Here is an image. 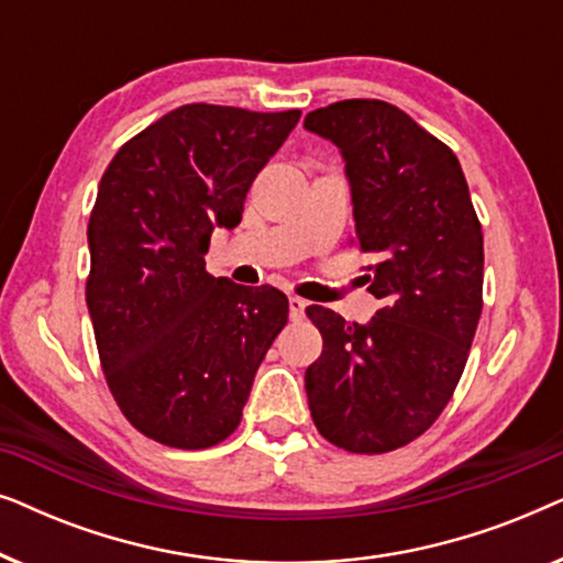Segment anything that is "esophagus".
I'll return each mask as SVG.
<instances>
[{
	"label": "esophagus",
	"instance_id": "esophagus-1",
	"mask_svg": "<svg viewBox=\"0 0 563 563\" xmlns=\"http://www.w3.org/2000/svg\"><path fill=\"white\" fill-rule=\"evenodd\" d=\"M305 307H307V302H305L302 297L291 295L289 297V318L291 320H302L305 318Z\"/></svg>",
	"mask_w": 563,
	"mask_h": 563
}]
</instances>
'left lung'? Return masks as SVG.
I'll return each instance as SVG.
<instances>
[{
	"label": "left lung",
	"instance_id": "obj_1",
	"mask_svg": "<svg viewBox=\"0 0 563 563\" xmlns=\"http://www.w3.org/2000/svg\"><path fill=\"white\" fill-rule=\"evenodd\" d=\"M341 148L364 276L382 310L366 325L307 307L322 335L305 372L320 435L351 453L402 449L438 420L464 374L482 314L484 238L449 145L382 99L305 118Z\"/></svg>",
	"mask_w": 563,
	"mask_h": 563
}]
</instances>
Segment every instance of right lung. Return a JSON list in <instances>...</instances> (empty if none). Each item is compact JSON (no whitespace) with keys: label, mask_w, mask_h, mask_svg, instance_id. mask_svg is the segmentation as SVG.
I'll use <instances>...</instances> for the list:
<instances>
[{"label":"right lung","mask_w":563,"mask_h":563,"mask_svg":"<svg viewBox=\"0 0 563 563\" xmlns=\"http://www.w3.org/2000/svg\"><path fill=\"white\" fill-rule=\"evenodd\" d=\"M299 114L176 107L102 174L87 307L107 387L145 438L197 451L241 426L289 299L268 284L214 279L205 253L214 228L241 222L253 179Z\"/></svg>","instance_id":"add662e5"}]
</instances>
